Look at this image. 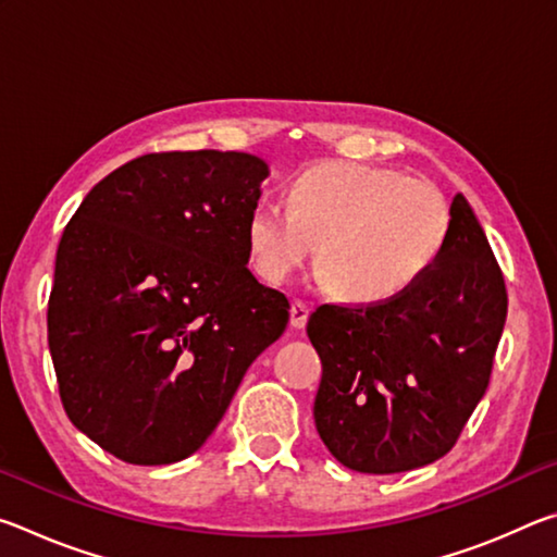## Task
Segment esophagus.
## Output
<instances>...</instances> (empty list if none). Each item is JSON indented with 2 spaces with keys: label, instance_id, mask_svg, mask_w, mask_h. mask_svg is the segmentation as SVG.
I'll return each mask as SVG.
<instances>
[{
  "label": "esophagus",
  "instance_id": "1",
  "mask_svg": "<svg viewBox=\"0 0 557 557\" xmlns=\"http://www.w3.org/2000/svg\"><path fill=\"white\" fill-rule=\"evenodd\" d=\"M309 314H312V307H309L307 301L295 299V301H292V309H289V324L295 329H305Z\"/></svg>",
  "mask_w": 557,
  "mask_h": 557
}]
</instances>
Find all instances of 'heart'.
<instances>
[{
	"instance_id": "obj_1",
	"label": "heart",
	"mask_w": 557,
	"mask_h": 557,
	"mask_svg": "<svg viewBox=\"0 0 557 557\" xmlns=\"http://www.w3.org/2000/svg\"><path fill=\"white\" fill-rule=\"evenodd\" d=\"M451 209L435 184L400 169L358 162L309 166L289 184L287 206L260 201L248 219L250 262L282 285L319 248L317 272L356 305L398 299L435 268Z\"/></svg>"
}]
</instances>
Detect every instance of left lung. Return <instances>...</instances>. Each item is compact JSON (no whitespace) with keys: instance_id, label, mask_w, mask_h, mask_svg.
I'll list each match as a JSON object with an SVG mask.
<instances>
[{"instance_id":"obj_1","label":"left lung","mask_w":557,"mask_h":557,"mask_svg":"<svg viewBox=\"0 0 557 557\" xmlns=\"http://www.w3.org/2000/svg\"><path fill=\"white\" fill-rule=\"evenodd\" d=\"M445 250L383 305H322L307 334L322 358L314 425L344 467L398 474L455 447L484 398L506 324V285L474 211L451 199Z\"/></svg>"}]
</instances>
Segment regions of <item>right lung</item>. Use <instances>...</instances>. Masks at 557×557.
<instances>
[{
  "instance_id": "obj_1",
  "label": "right lung",
  "mask_w": 557,
  "mask_h": 557,
  "mask_svg": "<svg viewBox=\"0 0 557 557\" xmlns=\"http://www.w3.org/2000/svg\"><path fill=\"white\" fill-rule=\"evenodd\" d=\"M270 174L256 154L157 152L90 188L65 225L49 348L71 422L110 455H194L289 301L248 270V219Z\"/></svg>"
}]
</instances>
